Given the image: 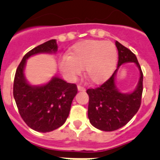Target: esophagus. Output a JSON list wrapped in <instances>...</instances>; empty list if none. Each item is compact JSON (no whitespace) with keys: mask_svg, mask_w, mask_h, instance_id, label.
I'll return each mask as SVG.
<instances>
[{"mask_svg":"<svg viewBox=\"0 0 160 160\" xmlns=\"http://www.w3.org/2000/svg\"><path fill=\"white\" fill-rule=\"evenodd\" d=\"M78 90H79V91H85L86 90V89H85V87H82V86H80V85H78Z\"/></svg>","mask_w":160,"mask_h":160,"instance_id":"1","label":"esophagus"}]
</instances>
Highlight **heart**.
Instances as JSON below:
<instances>
[{
  "mask_svg": "<svg viewBox=\"0 0 160 160\" xmlns=\"http://www.w3.org/2000/svg\"><path fill=\"white\" fill-rule=\"evenodd\" d=\"M118 51L114 44L98 40H87L73 46L70 54L59 60V69L65 75L74 79L86 67V75L94 83L105 81L116 66Z\"/></svg>",
  "mask_w": 160,
  "mask_h": 160,
  "instance_id": "obj_1",
  "label": "heart"
}]
</instances>
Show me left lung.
I'll return each instance as SVG.
<instances>
[{
  "label": "left lung",
  "mask_w": 160,
  "mask_h": 160,
  "mask_svg": "<svg viewBox=\"0 0 160 160\" xmlns=\"http://www.w3.org/2000/svg\"><path fill=\"white\" fill-rule=\"evenodd\" d=\"M118 52L117 69L107 82L100 87L88 89V118L97 129L113 131L122 128L138 112L142 94V74L137 58L128 48L115 42ZM134 62L140 70L141 77L137 88L131 93L120 92L115 85V76L122 64Z\"/></svg>",
  "instance_id": "8db88e82"
}]
</instances>
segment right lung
Here are the masks:
<instances>
[{
	"label": "right lung",
	"instance_id": "add662e5",
	"mask_svg": "<svg viewBox=\"0 0 160 160\" xmlns=\"http://www.w3.org/2000/svg\"><path fill=\"white\" fill-rule=\"evenodd\" d=\"M57 50L55 39L31 49L23 57L14 78L13 97L20 115L29 128L38 132H49L65 123L78 92L75 84L56 76L42 86H32L25 79L24 70L29 57L38 53H54Z\"/></svg>",
	"mask_w": 160,
	"mask_h": 160
}]
</instances>
